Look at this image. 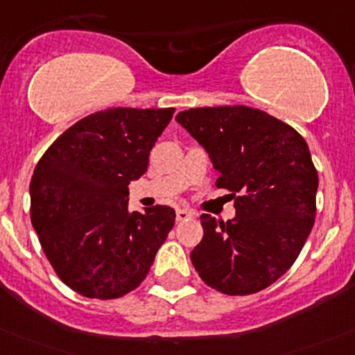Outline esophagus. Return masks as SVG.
I'll use <instances>...</instances> for the list:
<instances>
[{
	"label": "esophagus",
	"instance_id": "esophagus-1",
	"mask_svg": "<svg viewBox=\"0 0 355 355\" xmlns=\"http://www.w3.org/2000/svg\"><path fill=\"white\" fill-rule=\"evenodd\" d=\"M190 218H193V212L188 211V209H178L175 211V219L178 221H188Z\"/></svg>",
	"mask_w": 355,
	"mask_h": 355
}]
</instances>
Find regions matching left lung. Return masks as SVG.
I'll list each match as a JSON object with an SVG mask.
<instances>
[{"label":"left lung","mask_w":355,"mask_h":355,"mask_svg":"<svg viewBox=\"0 0 355 355\" xmlns=\"http://www.w3.org/2000/svg\"><path fill=\"white\" fill-rule=\"evenodd\" d=\"M175 120L207 151L216 187L232 191L237 211L226 223L200 216L195 270L225 295L268 288L291 268L315 221L319 178L309 144L288 123L248 106L193 107Z\"/></svg>","instance_id":"obj_1"}]
</instances>
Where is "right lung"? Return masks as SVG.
<instances>
[{
    "instance_id": "obj_1",
    "label": "right lung",
    "mask_w": 355,
    "mask_h": 355,
    "mask_svg": "<svg viewBox=\"0 0 355 355\" xmlns=\"http://www.w3.org/2000/svg\"><path fill=\"white\" fill-rule=\"evenodd\" d=\"M174 107H113L89 114L53 141L33 172L31 221L60 281L87 298L136 289L175 219L174 209L129 211V184Z\"/></svg>"
}]
</instances>
